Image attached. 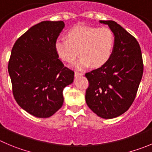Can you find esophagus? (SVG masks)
<instances>
[{
    "instance_id": "34e87169",
    "label": "esophagus",
    "mask_w": 152,
    "mask_h": 152,
    "mask_svg": "<svg viewBox=\"0 0 152 152\" xmlns=\"http://www.w3.org/2000/svg\"><path fill=\"white\" fill-rule=\"evenodd\" d=\"M83 75H84V73H80V72H77V71L75 72V76H83Z\"/></svg>"
}]
</instances>
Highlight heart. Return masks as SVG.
Segmentation results:
<instances>
[{
  "label": "heart",
  "mask_w": 152,
  "mask_h": 152,
  "mask_svg": "<svg viewBox=\"0 0 152 152\" xmlns=\"http://www.w3.org/2000/svg\"><path fill=\"white\" fill-rule=\"evenodd\" d=\"M67 39L58 38L55 42V50L59 58L71 63L78 56L81 58L75 64L77 69L91 65L100 67L106 64L113 55L115 37L106 27L76 26L66 33Z\"/></svg>",
  "instance_id": "b5f03b06"
}]
</instances>
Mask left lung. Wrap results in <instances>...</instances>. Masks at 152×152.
Returning <instances> with one entry per match:
<instances>
[{
	"label": "left lung",
	"mask_w": 152,
	"mask_h": 152,
	"mask_svg": "<svg viewBox=\"0 0 152 152\" xmlns=\"http://www.w3.org/2000/svg\"><path fill=\"white\" fill-rule=\"evenodd\" d=\"M110 27L115 46L109 61L86 73L89 86L86 91L89 108L103 118H114L128 110L137 96L143 74L140 44L114 21H100Z\"/></svg>",
	"instance_id": "obj_1"
}]
</instances>
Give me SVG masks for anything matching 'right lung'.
Here are the masks:
<instances>
[{
  "instance_id": "right-lung-1",
  "label": "right lung",
  "mask_w": 152,
  "mask_h": 152,
  "mask_svg": "<svg viewBox=\"0 0 152 152\" xmlns=\"http://www.w3.org/2000/svg\"><path fill=\"white\" fill-rule=\"evenodd\" d=\"M63 21H44L31 27L15 41L8 72L12 94L19 106L37 118H49L64 103L63 90L73 82L74 72L64 66L55 42Z\"/></svg>"
}]
</instances>
